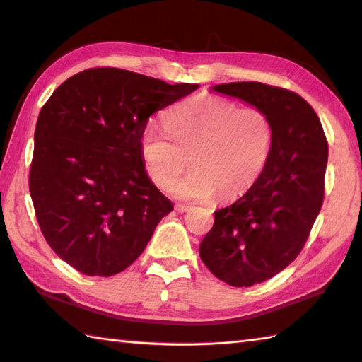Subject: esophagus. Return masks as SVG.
<instances>
[{
    "label": "esophagus",
    "mask_w": 362,
    "mask_h": 362,
    "mask_svg": "<svg viewBox=\"0 0 362 362\" xmlns=\"http://www.w3.org/2000/svg\"><path fill=\"white\" fill-rule=\"evenodd\" d=\"M189 210H191V206L187 205V204H177L175 205V211H179V213H187Z\"/></svg>",
    "instance_id": "1"
}]
</instances>
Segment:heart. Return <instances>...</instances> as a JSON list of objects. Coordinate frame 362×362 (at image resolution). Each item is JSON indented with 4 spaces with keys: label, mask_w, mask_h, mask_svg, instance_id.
Wrapping results in <instances>:
<instances>
[{
    "label": "heart",
    "mask_w": 362,
    "mask_h": 362,
    "mask_svg": "<svg viewBox=\"0 0 362 362\" xmlns=\"http://www.w3.org/2000/svg\"><path fill=\"white\" fill-rule=\"evenodd\" d=\"M165 127L146 126L140 152L151 180L160 188L173 185L188 158L191 171L173 187L180 199L240 196L259 179L271 157L274 127L269 115L222 96L187 99L166 112Z\"/></svg>",
    "instance_id": "b5f03b06"
}]
</instances>
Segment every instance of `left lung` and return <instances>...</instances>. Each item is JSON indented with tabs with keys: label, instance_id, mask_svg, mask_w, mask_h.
Instances as JSON below:
<instances>
[{
	"label": "left lung",
	"instance_id": "1",
	"mask_svg": "<svg viewBox=\"0 0 362 362\" xmlns=\"http://www.w3.org/2000/svg\"><path fill=\"white\" fill-rule=\"evenodd\" d=\"M213 90L264 110L274 127L263 174L235 204L214 211L199 247L213 275L247 288L272 279L302 252L324 202L328 143L316 112L294 91L261 82Z\"/></svg>",
	"mask_w": 362,
	"mask_h": 362
}]
</instances>
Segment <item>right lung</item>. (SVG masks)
I'll list each match as a JSON object with an SVG mask.
<instances>
[{
    "mask_svg": "<svg viewBox=\"0 0 362 362\" xmlns=\"http://www.w3.org/2000/svg\"><path fill=\"white\" fill-rule=\"evenodd\" d=\"M197 87L90 68L66 79L42 107L29 191L46 243L76 271L122 272L173 211L146 174L140 138L152 113Z\"/></svg>",
    "mask_w": 362,
    "mask_h": 362,
    "instance_id": "right-lung-1",
    "label": "right lung"
}]
</instances>
